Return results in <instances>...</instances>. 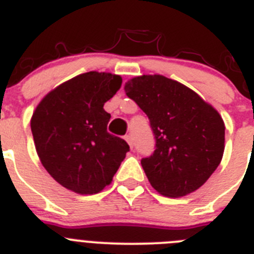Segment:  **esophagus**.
<instances>
[{
    "mask_svg": "<svg viewBox=\"0 0 254 254\" xmlns=\"http://www.w3.org/2000/svg\"><path fill=\"white\" fill-rule=\"evenodd\" d=\"M125 140L127 141V142H128V145H129V146H131V149H132V147H133V141H132V136H131V134H126Z\"/></svg>",
    "mask_w": 254,
    "mask_h": 254,
    "instance_id": "esophagus-1",
    "label": "esophagus"
}]
</instances>
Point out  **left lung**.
I'll return each mask as SVG.
<instances>
[{
    "mask_svg": "<svg viewBox=\"0 0 254 254\" xmlns=\"http://www.w3.org/2000/svg\"><path fill=\"white\" fill-rule=\"evenodd\" d=\"M125 91L149 117L154 133V152L141 160L150 185L168 197L198 190L223 159L225 126L216 109L161 75L132 78Z\"/></svg>",
    "mask_w": 254,
    "mask_h": 254,
    "instance_id": "left-lung-1",
    "label": "left lung"
}]
</instances>
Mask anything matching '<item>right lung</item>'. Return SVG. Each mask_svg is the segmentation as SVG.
Returning <instances> with one entry per match:
<instances>
[{"label": "right lung", "mask_w": 254, "mask_h": 254, "mask_svg": "<svg viewBox=\"0 0 254 254\" xmlns=\"http://www.w3.org/2000/svg\"><path fill=\"white\" fill-rule=\"evenodd\" d=\"M122 77L81 73L47 94L31 117L40 161L61 186L80 194L111 185L129 151L128 143L107 131L104 103L120 90Z\"/></svg>", "instance_id": "add662e5"}]
</instances>
